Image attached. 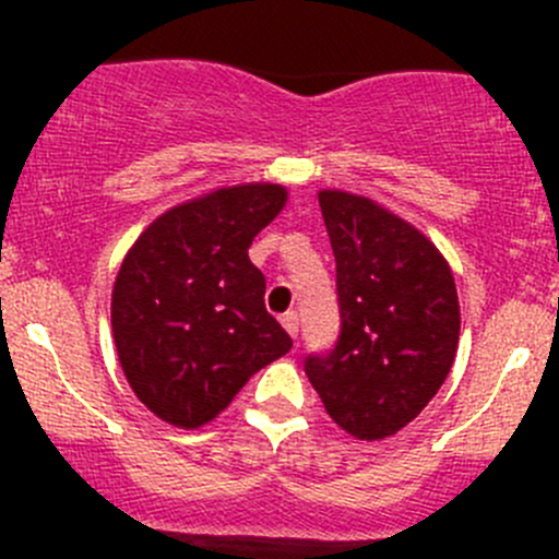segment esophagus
<instances>
[{"label": "esophagus", "mask_w": 559, "mask_h": 559, "mask_svg": "<svg viewBox=\"0 0 559 559\" xmlns=\"http://www.w3.org/2000/svg\"><path fill=\"white\" fill-rule=\"evenodd\" d=\"M281 324H284V330L289 332L292 337H297V332H300V316H297V311H286L281 316Z\"/></svg>", "instance_id": "esophagus-1"}]
</instances>
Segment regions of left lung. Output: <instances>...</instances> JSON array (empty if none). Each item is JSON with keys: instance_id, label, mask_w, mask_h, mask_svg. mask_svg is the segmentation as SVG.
Here are the masks:
<instances>
[{"instance_id": "1", "label": "left lung", "mask_w": 559, "mask_h": 559, "mask_svg": "<svg viewBox=\"0 0 559 559\" xmlns=\"http://www.w3.org/2000/svg\"><path fill=\"white\" fill-rule=\"evenodd\" d=\"M341 335L306 357L326 414L359 441L403 430L438 394L460 341L452 270L411 224L365 197L321 191Z\"/></svg>"}]
</instances>
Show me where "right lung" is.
<instances>
[{
	"instance_id": "right-lung-1",
	"label": "right lung",
	"mask_w": 559,
	"mask_h": 559,
	"mask_svg": "<svg viewBox=\"0 0 559 559\" xmlns=\"http://www.w3.org/2000/svg\"><path fill=\"white\" fill-rule=\"evenodd\" d=\"M286 202L275 183L218 189L156 218L112 286V337L140 403L175 427L222 414L292 337L264 308L251 240Z\"/></svg>"
}]
</instances>
